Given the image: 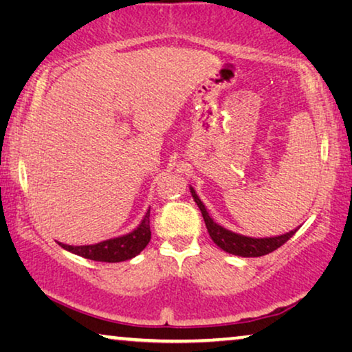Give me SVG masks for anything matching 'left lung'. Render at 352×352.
<instances>
[{"label": "left lung", "mask_w": 352, "mask_h": 352, "mask_svg": "<svg viewBox=\"0 0 352 352\" xmlns=\"http://www.w3.org/2000/svg\"><path fill=\"white\" fill-rule=\"evenodd\" d=\"M190 193L203 214L204 223H206L208 232L210 239L214 241V244L220 247L221 250L226 253H231V255H237L242 258H255V256H263L267 255V253L277 250L278 247H282L289 237L294 236V232L300 228L297 226L296 230H291L289 232H285V234L280 236H272V237H250L239 234V232H234L231 230H226L225 226L215 223L214 219L210 217L204 203L199 199V197L195 192V188L190 186Z\"/></svg>", "instance_id": "obj_1"}]
</instances>
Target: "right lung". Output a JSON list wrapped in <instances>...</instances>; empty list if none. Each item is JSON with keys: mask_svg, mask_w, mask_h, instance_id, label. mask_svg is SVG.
Listing matches in <instances>:
<instances>
[{"mask_svg": "<svg viewBox=\"0 0 352 352\" xmlns=\"http://www.w3.org/2000/svg\"><path fill=\"white\" fill-rule=\"evenodd\" d=\"M151 241V226H149V209L146 210L144 217L140 221L137 228L132 230L126 234L111 237V239L97 242L91 245H69L58 242L64 250H67L74 255L83 256L86 259H93V261L102 263H121L132 259L140 252L144 250Z\"/></svg>", "mask_w": 352, "mask_h": 352, "instance_id": "right-lung-1", "label": "right lung"}]
</instances>
